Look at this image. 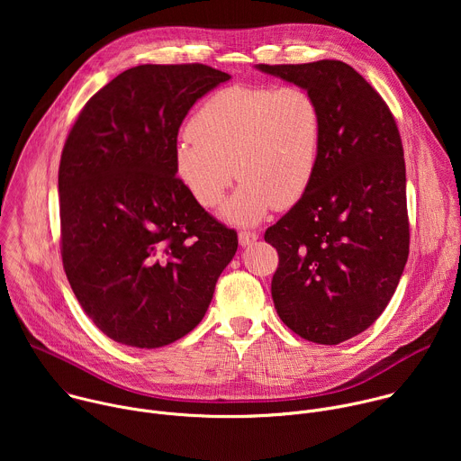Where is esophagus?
Returning <instances> with one entry per match:
<instances>
[{
  "label": "esophagus",
  "instance_id": "1",
  "mask_svg": "<svg viewBox=\"0 0 461 461\" xmlns=\"http://www.w3.org/2000/svg\"><path fill=\"white\" fill-rule=\"evenodd\" d=\"M257 239H258V235L253 233V231H240V233H239V244H240L242 248L253 244Z\"/></svg>",
  "mask_w": 461,
  "mask_h": 461
}]
</instances>
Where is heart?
Here are the masks:
<instances>
[{"label":"heart","mask_w":461,"mask_h":461,"mask_svg":"<svg viewBox=\"0 0 461 461\" xmlns=\"http://www.w3.org/2000/svg\"><path fill=\"white\" fill-rule=\"evenodd\" d=\"M321 140L322 111L308 89L231 86L196 111L189 133L175 146L173 167L203 208H215L237 175L242 182L221 215L230 224L253 226L274 208L303 199L319 166Z\"/></svg>","instance_id":"heart-1"}]
</instances>
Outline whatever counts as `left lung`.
Here are the masks:
<instances>
[{
	"label": "left lung",
	"instance_id": "left-lung-1",
	"mask_svg": "<svg viewBox=\"0 0 461 461\" xmlns=\"http://www.w3.org/2000/svg\"><path fill=\"white\" fill-rule=\"evenodd\" d=\"M255 69L308 89L322 111L315 176L265 240L279 253L272 297L283 322L312 343L339 345L383 313L405 270L400 131L383 98L345 61Z\"/></svg>",
	"mask_w": 461,
	"mask_h": 461
}]
</instances>
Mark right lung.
<instances>
[{"mask_svg":"<svg viewBox=\"0 0 461 461\" xmlns=\"http://www.w3.org/2000/svg\"><path fill=\"white\" fill-rule=\"evenodd\" d=\"M228 73L139 65L100 89L65 142L61 258L84 312L113 341L160 348L203 321L237 233L175 176L178 129Z\"/></svg>","mask_w":461,"mask_h":461,"instance_id":"add662e5","label":"right lung"}]
</instances>
